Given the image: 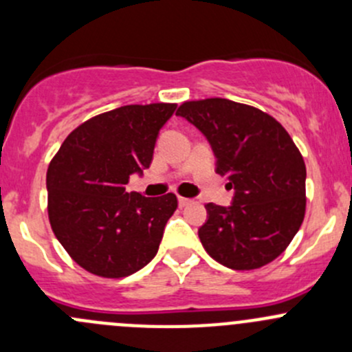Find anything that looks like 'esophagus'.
<instances>
[{
  "label": "esophagus",
  "instance_id": "34e87169",
  "mask_svg": "<svg viewBox=\"0 0 352 352\" xmlns=\"http://www.w3.org/2000/svg\"><path fill=\"white\" fill-rule=\"evenodd\" d=\"M192 204V199H187V197H179V206L180 208H186V206Z\"/></svg>",
  "mask_w": 352,
  "mask_h": 352
}]
</instances>
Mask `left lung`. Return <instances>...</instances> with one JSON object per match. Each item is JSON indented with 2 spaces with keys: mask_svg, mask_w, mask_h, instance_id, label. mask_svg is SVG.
Returning a JSON list of instances; mask_svg holds the SVG:
<instances>
[{
  "mask_svg": "<svg viewBox=\"0 0 352 352\" xmlns=\"http://www.w3.org/2000/svg\"><path fill=\"white\" fill-rule=\"evenodd\" d=\"M177 116L204 134L216 172L235 192L230 206L206 204L202 247L235 271L272 262L298 233L307 206V168L287 131L269 113L226 98L184 102Z\"/></svg>",
  "mask_w": 352,
  "mask_h": 352,
  "instance_id": "1",
  "label": "left lung"
}]
</instances>
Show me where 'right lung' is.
Returning a JSON list of instances; mask_svg holds the SVG:
<instances>
[{
  "label": "right lung",
  "instance_id": "obj_1",
  "mask_svg": "<svg viewBox=\"0 0 352 352\" xmlns=\"http://www.w3.org/2000/svg\"><path fill=\"white\" fill-rule=\"evenodd\" d=\"M175 104L124 105L78 126L47 168L52 232L78 265L102 278H126L158 252L177 209L175 194L126 192L129 177L150 168L160 129Z\"/></svg>",
  "mask_w": 352,
  "mask_h": 352
}]
</instances>
